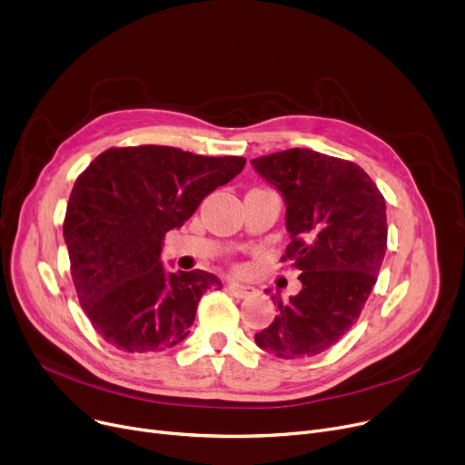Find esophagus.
I'll list each match as a JSON object with an SVG mask.
<instances>
[{"mask_svg":"<svg viewBox=\"0 0 465 465\" xmlns=\"http://www.w3.org/2000/svg\"><path fill=\"white\" fill-rule=\"evenodd\" d=\"M226 290L230 292V294H233L235 298H251V296H254V288L252 286H245V284H237V282H230L228 286H226Z\"/></svg>","mask_w":465,"mask_h":465,"instance_id":"esophagus-1","label":"esophagus"}]
</instances>
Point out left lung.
Here are the masks:
<instances>
[{"label": "left lung", "instance_id": "obj_1", "mask_svg": "<svg viewBox=\"0 0 465 465\" xmlns=\"http://www.w3.org/2000/svg\"><path fill=\"white\" fill-rule=\"evenodd\" d=\"M286 202L290 245L282 262L302 272V290L254 335L256 345L284 360L333 347L360 319L386 252V203L365 171L311 149L252 160Z\"/></svg>", "mask_w": 465, "mask_h": 465}]
</instances>
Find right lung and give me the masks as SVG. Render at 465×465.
<instances>
[{
	"instance_id": "obj_1",
	"label": "right lung",
	"mask_w": 465,
	"mask_h": 465,
	"mask_svg": "<svg viewBox=\"0 0 465 465\" xmlns=\"http://www.w3.org/2000/svg\"><path fill=\"white\" fill-rule=\"evenodd\" d=\"M245 163L173 146H114L77 177L64 218L71 279L109 345L160 352L190 333L202 296L223 282L202 270L165 273L163 239Z\"/></svg>"
}]
</instances>
